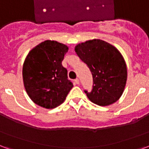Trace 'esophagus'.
I'll list each match as a JSON object with an SVG mask.
<instances>
[{
    "label": "esophagus",
    "mask_w": 149,
    "mask_h": 149,
    "mask_svg": "<svg viewBox=\"0 0 149 149\" xmlns=\"http://www.w3.org/2000/svg\"><path fill=\"white\" fill-rule=\"evenodd\" d=\"M74 82H75L76 84H79V79H74Z\"/></svg>",
    "instance_id": "obj_1"
}]
</instances>
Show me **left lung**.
Wrapping results in <instances>:
<instances>
[{"label":"left lung","instance_id":"8db88e82","mask_svg":"<svg viewBox=\"0 0 149 149\" xmlns=\"http://www.w3.org/2000/svg\"><path fill=\"white\" fill-rule=\"evenodd\" d=\"M74 50L93 75V89L85 90L88 98L100 106L116 102L123 93L127 79L126 63L118 49L106 41L94 39L79 44Z\"/></svg>","mask_w":149,"mask_h":149}]
</instances>
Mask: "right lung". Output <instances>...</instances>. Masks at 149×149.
<instances>
[{
  "label": "right lung",
  "instance_id": "add662e5",
  "mask_svg": "<svg viewBox=\"0 0 149 149\" xmlns=\"http://www.w3.org/2000/svg\"><path fill=\"white\" fill-rule=\"evenodd\" d=\"M68 47L55 41H45L29 52L23 67V79L28 96L45 108L60 105L73 87L62 61Z\"/></svg>",
  "mask_w": 149,
  "mask_h": 149
}]
</instances>
